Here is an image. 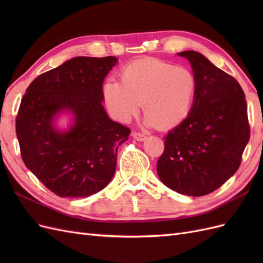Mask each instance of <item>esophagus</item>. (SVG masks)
Here are the masks:
<instances>
[{
  "label": "esophagus",
  "instance_id": "obj_1",
  "mask_svg": "<svg viewBox=\"0 0 263 263\" xmlns=\"http://www.w3.org/2000/svg\"><path fill=\"white\" fill-rule=\"evenodd\" d=\"M133 137L136 139V140H138V141H142V140H145L146 138H147V136L145 134H142V133H139V132H135V133H133Z\"/></svg>",
  "mask_w": 263,
  "mask_h": 263
}]
</instances>
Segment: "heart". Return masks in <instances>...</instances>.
<instances>
[{"mask_svg": "<svg viewBox=\"0 0 263 263\" xmlns=\"http://www.w3.org/2000/svg\"><path fill=\"white\" fill-rule=\"evenodd\" d=\"M196 87V77L190 69L146 58L125 66L119 73V83H104L102 95L108 113L116 121L128 123L144 102L146 125L170 129L189 117Z\"/></svg>", "mask_w": 263, "mask_h": 263, "instance_id": "heart-1", "label": "heart"}]
</instances>
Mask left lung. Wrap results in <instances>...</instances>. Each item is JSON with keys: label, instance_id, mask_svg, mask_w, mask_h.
<instances>
[{"label": "left lung", "instance_id": "obj_1", "mask_svg": "<svg viewBox=\"0 0 263 263\" xmlns=\"http://www.w3.org/2000/svg\"><path fill=\"white\" fill-rule=\"evenodd\" d=\"M186 58L196 77L193 108L184 122L164 137L158 176L178 193L202 196L234 176L250 138L245 93L236 79L197 51Z\"/></svg>", "mask_w": 263, "mask_h": 263}]
</instances>
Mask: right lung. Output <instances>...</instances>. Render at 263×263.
<instances>
[{
  "label": "right lung",
  "instance_id": "1",
  "mask_svg": "<svg viewBox=\"0 0 263 263\" xmlns=\"http://www.w3.org/2000/svg\"><path fill=\"white\" fill-rule=\"evenodd\" d=\"M115 57H77L38 76L24 94L16 135L24 163L60 197H85L112 180L117 149L130 129L110 119L102 105L103 81ZM69 109L73 127L59 133L54 115Z\"/></svg>",
  "mask_w": 263,
  "mask_h": 263
}]
</instances>
